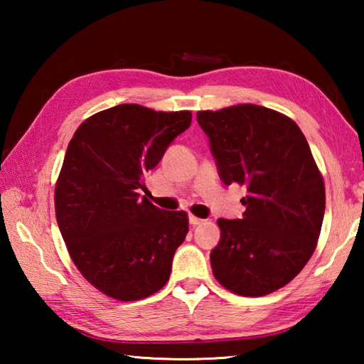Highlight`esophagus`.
<instances>
[{
    "label": "esophagus",
    "instance_id": "esophagus-1",
    "mask_svg": "<svg viewBox=\"0 0 364 364\" xmlns=\"http://www.w3.org/2000/svg\"><path fill=\"white\" fill-rule=\"evenodd\" d=\"M189 223L193 225V226H197V225L204 223V220H202V218H197V217H194V215H189Z\"/></svg>",
    "mask_w": 364,
    "mask_h": 364
}]
</instances>
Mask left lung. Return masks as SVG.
Masks as SVG:
<instances>
[{
	"instance_id": "1",
	"label": "left lung",
	"mask_w": 364,
	"mask_h": 364,
	"mask_svg": "<svg viewBox=\"0 0 364 364\" xmlns=\"http://www.w3.org/2000/svg\"><path fill=\"white\" fill-rule=\"evenodd\" d=\"M197 122L225 184L247 188L242 218H220L210 252L215 279L244 297L284 287L316 249L324 181L306 138L287 115L255 104L199 110Z\"/></svg>"
}]
</instances>
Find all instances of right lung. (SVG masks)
<instances>
[{"instance_id": "right-lung-1", "label": "right lung", "mask_w": 364, "mask_h": 364, "mask_svg": "<svg viewBox=\"0 0 364 364\" xmlns=\"http://www.w3.org/2000/svg\"><path fill=\"white\" fill-rule=\"evenodd\" d=\"M191 119L189 110L120 104L73 133L54 191L56 218L72 262L109 297L141 300L167 284L188 213L162 210L139 189Z\"/></svg>"}]
</instances>
